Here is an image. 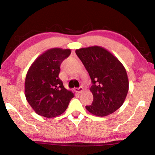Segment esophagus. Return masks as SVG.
Listing matches in <instances>:
<instances>
[{
	"label": "esophagus",
	"mask_w": 155,
	"mask_h": 155,
	"mask_svg": "<svg viewBox=\"0 0 155 155\" xmlns=\"http://www.w3.org/2000/svg\"><path fill=\"white\" fill-rule=\"evenodd\" d=\"M83 90H84V89L82 87H78V88H75L74 89V91H76V92L78 93V94L83 92Z\"/></svg>",
	"instance_id": "obj_1"
}]
</instances>
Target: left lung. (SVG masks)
Instances as JSON below:
<instances>
[{
    "mask_svg": "<svg viewBox=\"0 0 155 155\" xmlns=\"http://www.w3.org/2000/svg\"><path fill=\"white\" fill-rule=\"evenodd\" d=\"M76 54L88 72L93 85L91 105L85 108L91 114L104 117L121 107L128 91L129 82L124 65L111 52L94 46L76 50Z\"/></svg>",
    "mask_w": 155,
    "mask_h": 155,
    "instance_id": "8db88e82",
    "label": "left lung"
}]
</instances>
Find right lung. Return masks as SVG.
I'll return each instance as SVG.
<instances>
[{
    "instance_id": "add662e5",
    "label": "right lung",
    "mask_w": 155,
    "mask_h": 155,
    "mask_svg": "<svg viewBox=\"0 0 155 155\" xmlns=\"http://www.w3.org/2000/svg\"><path fill=\"white\" fill-rule=\"evenodd\" d=\"M70 49L53 48L41 54L28 68L25 83V97L37 114L48 118L62 114L73 97L59 78L61 62Z\"/></svg>"
}]
</instances>
